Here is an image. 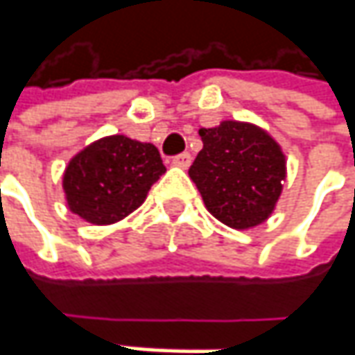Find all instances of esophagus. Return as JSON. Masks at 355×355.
I'll list each match as a JSON object with an SVG mask.
<instances>
[{
    "label": "esophagus",
    "mask_w": 355,
    "mask_h": 355,
    "mask_svg": "<svg viewBox=\"0 0 355 355\" xmlns=\"http://www.w3.org/2000/svg\"><path fill=\"white\" fill-rule=\"evenodd\" d=\"M190 163H192V157L189 153H180L173 157V165L178 166V168H189Z\"/></svg>",
    "instance_id": "esophagus-1"
}]
</instances>
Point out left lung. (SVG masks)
Returning a JSON list of instances; mask_svg holds the SVG:
<instances>
[{"instance_id":"obj_1","label":"left lung","mask_w":355,"mask_h":355,"mask_svg":"<svg viewBox=\"0 0 355 355\" xmlns=\"http://www.w3.org/2000/svg\"><path fill=\"white\" fill-rule=\"evenodd\" d=\"M198 135L202 151L189 177L206 210L234 230L261 226L273 214L287 178L281 145L261 125L238 119L200 128Z\"/></svg>"}]
</instances>
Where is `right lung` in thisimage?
Instances as JSON below:
<instances>
[{
    "label": "right lung",
    "instance_id": "right-lung-1",
    "mask_svg": "<svg viewBox=\"0 0 355 355\" xmlns=\"http://www.w3.org/2000/svg\"><path fill=\"white\" fill-rule=\"evenodd\" d=\"M165 171L153 143L128 135L96 139L64 168L62 190L68 210L94 226L116 224L139 208Z\"/></svg>",
    "mask_w": 355,
    "mask_h": 355
}]
</instances>
